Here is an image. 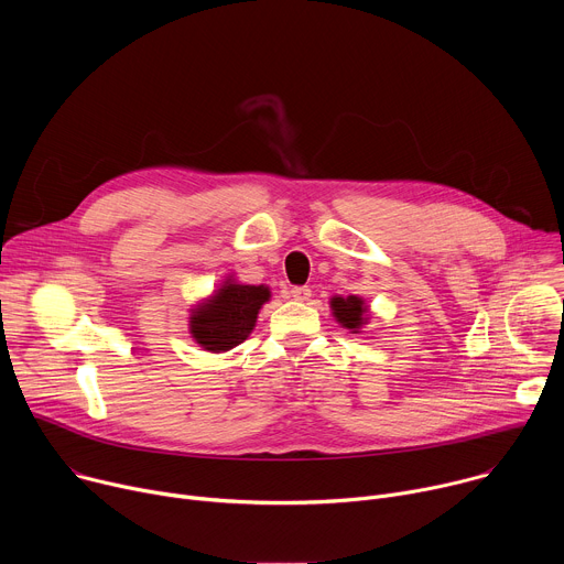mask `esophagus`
I'll use <instances>...</instances> for the list:
<instances>
[{
  "label": "esophagus",
  "instance_id": "1",
  "mask_svg": "<svg viewBox=\"0 0 564 564\" xmlns=\"http://www.w3.org/2000/svg\"><path fill=\"white\" fill-rule=\"evenodd\" d=\"M290 294H292V299H296V301H307V299L312 296V290H310L307 285H294V288L290 290Z\"/></svg>",
  "mask_w": 564,
  "mask_h": 564
}]
</instances>
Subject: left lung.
<instances>
[{"label": "left lung", "mask_w": 564, "mask_h": 564, "mask_svg": "<svg viewBox=\"0 0 564 564\" xmlns=\"http://www.w3.org/2000/svg\"><path fill=\"white\" fill-rule=\"evenodd\" d=\"M335 316L341 326H346L348 330H359L366 324V305L359 296H335L330 301Z\"/></svg>", "instance_id": "obj_1"}]
</instances>
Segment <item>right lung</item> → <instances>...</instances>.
<instances>
[{
	"mask_svg": "<svg viewBox=\"0 0 564 564\" xmlns=\"http://www.w3.org/2000/svg\"><path fill=\"white\" fill-rule=\"evenodd\" d=\"M270 299L265 285H238L227 281L212 299L192 312L189 333L209 352H225L243 344L254 330L257 314Z\"/></svg>",
	"mask_w": 564,
	"mask_h": 564,
	"instance_id": "1",
	"label": "right lung"
}]
</instances>
